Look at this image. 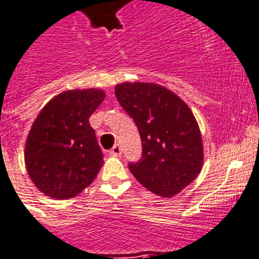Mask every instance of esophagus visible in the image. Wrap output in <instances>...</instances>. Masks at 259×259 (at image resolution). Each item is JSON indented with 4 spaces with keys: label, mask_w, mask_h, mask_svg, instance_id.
<instances>
[{
    "label": "esophagus",
    "mask_w": 259,
    "mask_h": 259,
    "mask_svg": "<svg viewBox=\"0 0 259 259\" xmlns=\"http://www.w3.org/2000/svg\"><path fill=\"white\" fill-rule=\"evenodd\" d=\"M110 153L112 156H120L121 155V148H120V145L119 144H115L112 148H111Z\"/></svg>",
    "instance_id": "obj_1"
}]
</instances>
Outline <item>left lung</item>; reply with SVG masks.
<instances>
[{
    "mask_svg": "<svg viewBox=\"0 0 259 259\" xmlns=\"http://www.w3.org/2000/svg\"><path fill=\"white\" fill-rule=\"evenodd\" d=\"M117 102L134 119L143 155L130 170L148 191L173 197L201 172V132L181 98L155 83L124 82L115 87Z\"/></svg>",
    "mask_w": 259,
    "mask_h": 259,
    "instance_id": "8db88e82",
    "label": "left lung"
}]
</instances>
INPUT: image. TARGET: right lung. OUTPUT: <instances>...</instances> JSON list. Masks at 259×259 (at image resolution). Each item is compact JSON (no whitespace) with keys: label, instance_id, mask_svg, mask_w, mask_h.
I'll use <instances>...</instances> for the list:
<instances>
[{"label":"right lung","instance_id":"1","mask_svg":"<svg viewBox=\"0 0 259 259\" xmlns=\"http://www.w3.org/2000/svg\"><path fill=\"white\" fill-rule=\"evenodd\" d=\"M104 98L99 89L63 91L34 120L25 144V165L34 185L49 197H75L99 173L103 153L89 119Z\"/></svg>","mask_w":259,"mask_h":259}]
</instances>
